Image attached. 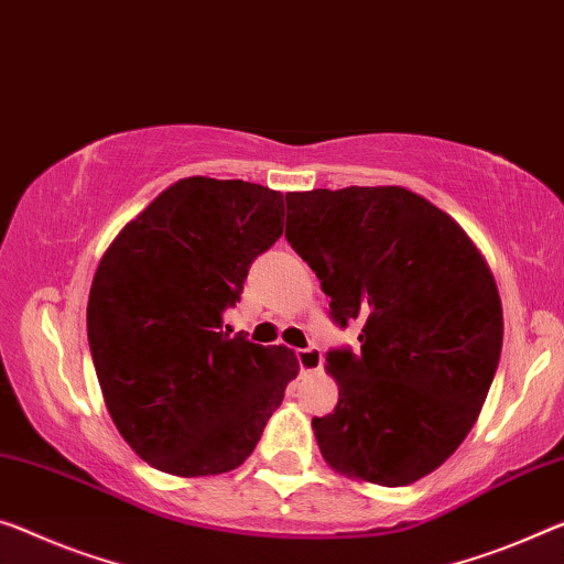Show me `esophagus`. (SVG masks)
Returning <instances> with one entry per match:
<instances>
[{
  "mask_svg": "<svg viewBox=\"0 0 564 564\" xmlns=\"http://www.w3.org/2000/svg\"><path fill=\"white\" fill-rule=\"evenodd\" d=\"M297 362H300V370L302 372H315L323 366V352L315 345H310V348H302L297 350Z\"/></svg>",
  "mask_w": 564,
  "mask_h": 564,
  "instance_id": "1",
  "label": "esophagus"
}]
</instances>
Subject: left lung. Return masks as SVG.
Here are the masks:
<instances>
[{"label":"left lung","instance_id":"1","mask_svg":"<svg viewBox=\"0 0 564 564\" xmlns=\"http://www.w3.org/2000/svg\"><path fill=\"white\" fill-rule=\"evenodd\" d=\"M284 237L317 274L360 352H327L335 411L312 419L325 462L405 487L452 456L487 401L501 355V300L474 241L401 186L292 192Z\"/></svg>","mask_w":564,"mask_h":564}]
</instances>
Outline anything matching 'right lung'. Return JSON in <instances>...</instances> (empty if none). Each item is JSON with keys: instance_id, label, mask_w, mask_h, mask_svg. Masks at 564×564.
Instances as JSON below:
<instances>
[{"instance_id": "right-lung-1", "label": "right lung", "mask_w": 564, "mask_h": 564, "mask_svg": "<svg viewBox=\"0 0 564 564\" xmlns=\"http://www.w3.org/2000/svg\"><path fill=\"white\" fill-rule=\"evenodd\" d=\"M284 227V196L249 181L181 178L102 254L88 343L120 436L153 469H237L297 376L290 348L224 333L254 259Z\"/></svg>"}]
</instances>
